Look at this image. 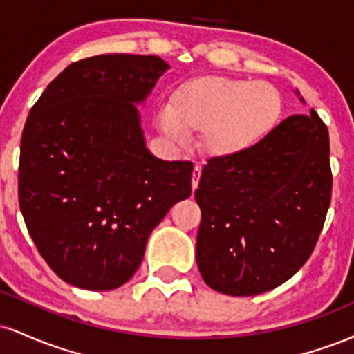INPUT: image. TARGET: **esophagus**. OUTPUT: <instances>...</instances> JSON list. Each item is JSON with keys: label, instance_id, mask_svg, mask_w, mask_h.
Wrapping results in <instances>:
<instances>
[{"label": "esophagus", "instance_id": "esophagus-1", "mask_svg": "<svg viewBox=\"0 0 354 354\" xmlns=\"http://www.w3.org/2000/svg\"><path fill=\"white\" fill-rule=\"evenodd\" d=\"M200 176H201V166L196 165V166H194V169H193V180H191V183H193V189L198 188V181H200Z\"/></svg>", "mask_w": 354, "mask_h": 354}]
</instances>
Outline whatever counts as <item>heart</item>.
Here are the masks:
<instances>
[{
    "instance_id": "obj_1",
    "label": "heart",
    "mask_w": 354,
    "mask_h": 354,
    "mask_svg": "<svg viewBox=\"0 0 354 354\" xmlns=\"http://www.w3.org/2000/svg\"><path fill=\"white\" fill-rule=\"evenodd\" d=\"M281 113V98L273 84L228 76H198L173 91L169 106L156 113L160 131L176 145L186 133L203 131L209 154H239L273 129Z\"/></svg>"
}]
</instances>
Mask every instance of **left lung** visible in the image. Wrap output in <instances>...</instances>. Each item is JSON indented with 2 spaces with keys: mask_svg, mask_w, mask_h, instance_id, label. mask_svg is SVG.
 Instances as JSON below:
<instances>
[{
  "mask_svg": "<svg viewBox=\"0 0 354 354\" xmlns=\"http://www.w3.org/2000/svg\"><path fill=\"white\" fill-rule=\"evenodd\" d=\"M331 183L330 136L315 109L286 118L246 151L211 158L194 191L205 283L254 296L288 281L315 250Z\"/></svg>",
  "mask_w": 354,
  "mask_h": 354,
  "instance_id": "left-lung-1",
  "label": "left lung"
}]
</instances>
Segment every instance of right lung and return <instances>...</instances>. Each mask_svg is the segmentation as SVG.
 I'll use <instances>...</instances> for the list:
<instances>
[{
  "instance_id": "obj_1",
  "label": "right lung",
  "mask_w": 354,
  "mask_h": 354,
  "mask_svg": "<svg viewBox=\"0 0 354 354\" xmlns=\"http://www.w3.org/2000/svg\"><path fill=\"white\" fill-rule=\"evenodd\" d=\"M169 64L160 56L100 55L48 84L24 124L18 194L39 254L63 281L116 290L146 241L191 194L193 163L158 160L140 111Z\"/></svg>"
}]
</instances>
